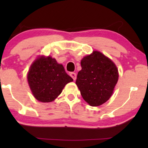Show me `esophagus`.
Returning <instances> with one entry per match:
<instances>
[{"mask_svg":"<svg viewBox=\"0 0 148 148\" xmlns=\"http://www.w3.org/2000/svg\"><path fill=\"white\" fill-rule=\"evenodd\" d=\"M70 76L73 79H74V81H75L76 79V74L74 72H71L70 73Z\"/></svg>","mask_w":148,"mask_h":148,"instance_id":"esophagus-1","label":"esophagus"}]
</instances>
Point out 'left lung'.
Segmentation results:
<instances>
[{
	"label": "left lung",
	"instance_id": "obj_1",
	"mask_svg": "<svg viewBox=\"0 0 148 148\" xmlns=\"http://www.w3.org/2000/svg\"><path fill=\"white\" fill-rule=\"evenodd\" d=\"M81 70L76 81L81 95L92 106H98L109 99L118 81L114 62L101 52L94 51L81 61Z\"/></svg>",
	"mask_w": 148,
	"mask_h": 148
}]
</instances>
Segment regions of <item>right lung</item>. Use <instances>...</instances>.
I'll return each mask as SVG.
<instances>
[{
    "label": "right lung",
    "instance_id": "add662e5",
    "mask_svg": "<svg viewBox=\"0 0 148 148\" xmlns=\"http://www.w3.org/2000/svg\"><path fill=\"white\" fill-rule=\"evenodd\" d=\"M28 82L35 99L41 102L53 101L62 92L66 84L73 81L62 64L51 56H40L30 66Z\"/></svg>",
    "mask_w": 148,
    "mask_h": 148
}]
</instances>
